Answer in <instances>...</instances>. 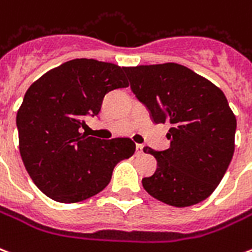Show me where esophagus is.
Segmentation results:
<instances>
[{
    "label": "esophagus",
    "mask_w": 252,
    "mask_h": 252,
    "mask_svg": "<svg viewBox=\"0 0 252 252\" xmlns=\"http://www.w3.org/2000/svg\"><path fill=\"white\" fill-rule=\"evenodd\" d=\"M143 145L141 144H136V155H141L143 153Z\"/></svg>",
    "instance_id": "34e87169"
}]
</instances>
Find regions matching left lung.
Returning a JSON list of instances; mask_svg holds the SVG:
<instances>
[{
  "label": "left lung",
  "mask_w": 252,
  "mask_h": 252,
  "mask_svg": "<svg viewBox=\"0 0 252 252\" xmlns=\"http://www.w3.org/2000/svg\"><path fill=\"white\" fill-rule=\"evenodd\" d=\"M130 90L156 124L169 123L170 147L157 160L144 189L161 202L186 207L206 199L220 185L234 155L237 119L220 88L177 63L126 67Z\"/></svg>",
  "instance_id": "left-lung-1"
}]
</instances>
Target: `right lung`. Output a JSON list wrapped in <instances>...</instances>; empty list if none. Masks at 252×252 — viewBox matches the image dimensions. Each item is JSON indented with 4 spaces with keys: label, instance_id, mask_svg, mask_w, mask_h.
Returning <instances> with one entry per match:
<instances>
[{
    "label": "right lung",
    "instance_id": "1",
    "mask_svg": "<svg viewBox=\"0 0 252 252\" xmlns=\"http://www.w3.org/2000/svg\"><path fill=\"white\" fill-rule=\"evenodd\" d=\"M129 86L126 67L74 59L50 70L25 94L17 112L19 153L32 182L49 198L75 203L100 193L113 168L129 158L128 137L100 140L80 133L105 94Z\"/></svg>",
    "mask_w": 252,
    "mask_h": 252
}]
</instances>
